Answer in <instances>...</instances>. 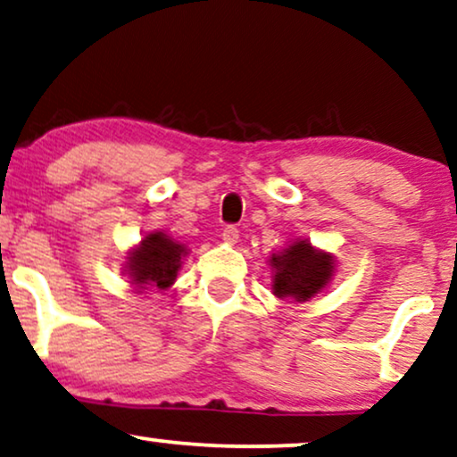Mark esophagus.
<instances>
[{
    "label": "esophagus",
    "mask_w": 457,
    "mask_h": 457,
    "mask_svg": "<svg viewBox=\"0 0 457 457\" xmlns=\"http://www.w3.org/2000/svg\"><path fill=\"white\" fill-rule=\"evenodd\" d=\"M238 236H240L238 229H236L234 225H228V228L223 229L221 238H223L225 245H236V242H238Z\"/></svg>",
    "instance_id": "1"
}]
</instances>
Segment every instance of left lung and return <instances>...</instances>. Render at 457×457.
<instances>
[{
  "instance_id": "8db88e82",
  "label": "left lung",
  "mask_w": 457,
  "mask_h": 457,
  "mask_svg": "<svg viewBox=\"0 0 457 457\" xmlns=\"http://www.w3.org/2000/svg\"><path fill=\"white\" fill-rule=\"evenodd\" d=\"M271 292L278 299L305 303L318 296L334 276V254L320 251L309 240H295L270 257Z\"/></svg>"
}]
</instances>
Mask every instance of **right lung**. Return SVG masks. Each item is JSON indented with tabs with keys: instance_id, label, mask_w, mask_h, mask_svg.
<instances>
[{
	"instance_id": "obj_1",
	"label": "right lung",
	"mask_w": 457,
	"mask_h": 457,
	"mask_svg": "<svg viewBox=\"0 0 457 457\" xmlns=\"http://www.w3.org/2000/svg\"><path fill=\"white\" fill-rule=\"evenodd\" d=\"M186 254V245L173 240L165 232L156 229L145 234L142 242L127 253L125 271L129 276V284L136 286L137 292L171 288Z\"/></svg>"
}]
</instances>
